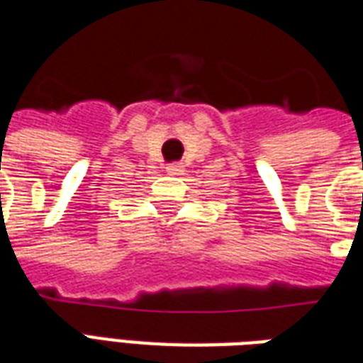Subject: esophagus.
Segmentation results:
<instances>
[{"label": "esophagus", "mask_w": 363, "mask_h": 363, "mask_svg": "<svg viewBox=\"0 0 363 363\" xmlns=\"http://www.w3.org/2000/svg\"><path fill=\"white\" fill-rule=\"evenodd\" d=\"M165 169L169 174H182V171H184V165H182V163H169Z\"/></svg>", "instance_id": "obj_1"}]
</instances>
